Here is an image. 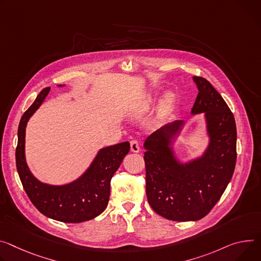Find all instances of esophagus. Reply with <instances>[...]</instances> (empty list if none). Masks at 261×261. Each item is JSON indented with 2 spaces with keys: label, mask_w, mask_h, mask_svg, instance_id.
Wrapping results in <instances>:
<instances>
[{
  "label": "esophagus",
  "mask_w": 261,
  "mask_h": 261,
  "mask_svg": "<svg viewBox=\"0 0 261 261\" xmlns=\"http://www.w3.org/2000/svg\"><path fill=\"white\" fill-rule=\"evenodd\" d=\"M130 149H131V151L134 152V153H137V152L140 151V146H139L138 141H137L136 139H132V140L130 141Z\"/></svg>",
  "instance_id": "34e87169"
}]
</instances>
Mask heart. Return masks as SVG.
I'll list each match as a JSON object with an SVG mask.
<instances>
[{
  "mask_svg": "<svg viewBox=\"0 0 261 261\" xmlns=\"http://www.w3.org/2000/svg\"><path fill=\"white\" fill-rule=\"evenodd\" d=\"M172 101H173V98H172L171 94H167V96H165V103L171 104Z\"/></svg>",
  "mask_w": 261,
  "mask_h": 261,
  "instance_id": "1",
  "label": "heart"
}]
</instances>
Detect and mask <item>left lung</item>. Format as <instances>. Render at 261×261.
Masks as SVG:
<instances>
[{
	"label": "left lung",
	"mask_w": 261,
	"mask_h": 261,
	"mask_svg": "<svg viewBox=\"0 0 261 261\" xmlns=\"http://www.w3.org/2000/svg\"><path fill=\"white\" fill-rule=\"evenodd\" d=\"M199 93L193 114L205 113L210 141L202 157L180 163L171 148L183 121L153 132L145 141L146 192L157 215L177 222L207 216L230 182L236 162V126L233 113L209 81L194 77Z\"/></svg>",
	"instance_id": "1"
}]
</instances>
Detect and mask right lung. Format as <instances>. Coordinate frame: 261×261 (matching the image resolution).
Returning a JSON list of instances; mask_svg holds the SVG:
<instances>
[{"label":"right lung","mask_w":261,"mask_h":261,"mask_svg":"<svg viewBox=\"0 0 261 261\" xmlns=\"http://www.w3.org/2000/svg\"><path fill=\"white\" fill-rule=\"evenodd\" d=\"M49 91L50 87L43 88L20 118L15 151L17 173L27 196L43 216L63 223L86 222L106 209L111 178L130 151V144L125 141L100 150L87 171L72 183L56 186L38 181L26 163L25 134L29 118Z\"/></svg>","instance_id":"obj_1"}]
</instances>
